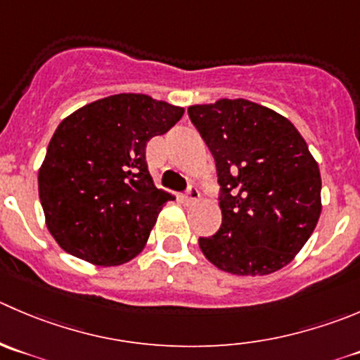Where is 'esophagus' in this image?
<instances>
[{"instance_id": "obj_1", "label": "esophagus", "mask_w": 360, "mask_h": 360, "mask_svg": "<svg viewBox=\"0 0 360 360\" xmlns=\"http://www.w3.org/2000/svg\"><path fill=\"white\" fill-rule=\"evenodd\" d=\"M198 197H200V191H198L197 186H188L186 191L183 193V200L188 202V204L198 200Z\"/></svg>"}]
</instances>
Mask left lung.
I'll return each mask as SVG.
<instances>
[{
	"label": "left lung",
	"instance_id": "1",
	"mask_svg": "<svg viewBox=\"0 0 360 360\" xmlns=\"http://www.w3.org/2000/svg\"><path fill=\"white\" fill-rule=\"evenodd\" d=\"M188 116L216 163L221 226L198 246L239 276L271 274L299 253L320 218L322 179L297 128L250 100L193 105Z\"/></svg>",
	"mask_w": 360,
	"mask_h": 360
}]
</instances>
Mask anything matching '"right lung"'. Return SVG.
Segmentation results:
<instances>
[{
  "label": "right lung",
  "mask_w": 360,
  "mask_h": 360,
  "mask_svg": "<svg viewBox=\"0 0 360 360\" xmlns=\"http://www.w3.org/2000/svg\"><path fill=\"white\" fill-rule=\"evenodd\" d=\"M184 110L123 93L96 100L56 128L38 193L47 229L66 253L98 265L141 253L169 193L153 184L146 146Z\"/></svg>",
  "instance_id": "add662e5"
}]
</instances>
